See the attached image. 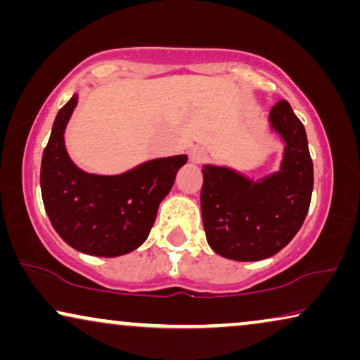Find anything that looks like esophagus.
<instances>
[{
    "instance_id": "esophagus-1",
    "label": "esophagus",
    "mask_w": 360,
    "mask_h": 360,
    "mask_svg": "<svg viewBox=\"0 0 360 360\" xmlns=\"http://www.w3.org/2000/svg\"><path fill=\"white\" fill-rule=\"evenodd\" d=\"M206 159V152L203 149H200V147H195V149L190 150V160L195 162V164H200V162H203Z\"/></svg>"
}]
</instances>
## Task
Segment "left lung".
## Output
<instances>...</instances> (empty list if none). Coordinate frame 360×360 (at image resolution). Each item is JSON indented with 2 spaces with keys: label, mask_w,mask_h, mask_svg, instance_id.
Segmentation results:
<instances>
[{
  "label": "left lung",
  "mask_w": 360,
  "mask_h": 360,
  "mask_svg": "<svg viewBox=\"0 0 360 360\" xmlns=\"http://www.w3.org/2000/svg\"><path fill=\"white\" fill-rule=\"evenodd\" d=\"M269 120L285 141L277 174L252 181L226 167H203L206 240L226 259L254 262L272 257L295 238L308 214L313 160L304 126L285 100L274 105Z\"/></svg>",
  "instance_id": "left-lung-1"
}]
</instances>
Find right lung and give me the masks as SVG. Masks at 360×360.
Here are the masks:
<instances>
[{"instance_id":"obj_1","label":"right lung","mask_w":360,"mask_h":360,"mask_svg":"<svg viewBox=\"0 0 360 360\" xmlns=\"http://www.w3.org/2000/svg\"><path fill=\"white\" fill-rule=\"evenodd\" d=\"M78 96L57 112L42 154L44 208L58 236L73 249L98 257H117L139 248L154 226L160 201L169 195L186 155L155 159L126 174H86L68 157L63 131Z\"/></svg>"}]
</instances>
